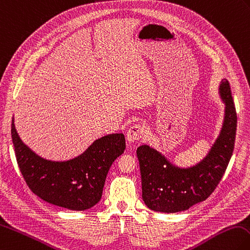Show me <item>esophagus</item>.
Listing matches in <instances>:
<instances>
[{
	"mask_svg": "<svg viewBox=\"0 0 250 250\" xmlns=\"http://www.w3.org/2000/svg\"><path fill=\"white\" fill-rule=\"evenodd\" d=\"M144 134H146V128L141 125H132L130 128L126 132V139L129 143L135 142L137 140H140L143 138Z\"/></svg>",
	"mask_w": 250,
	"mask_h": 250,
	"instance_id": "34e87169",
	"label": "esophagus"
}]
</instances>
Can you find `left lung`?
<instances>
[{"instance_id": "8db88e82", "label": "left lung", "mask_w": 250, "mask_h": 250, "mask_svg": "<svg viewBox=\"0 0 250 250\" xmlns=\"http://www.w3.org/2000/svg\"><path fill=\"white\" fill-rule=\"evenodd\" d=\"M218 93L225 104L223 126L200 162L181 167L147 144L137 148L142 199L149 209L162 213L182 212L204 201L217 187L233 153L237 122L228 80L221 79Z\"/></svg>"}]
</instances>
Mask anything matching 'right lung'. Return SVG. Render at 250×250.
<instances>
[{"label":"right lung","mask_w":250,"mask_h":250,"mask_svg":"<svg viewBox=\"0 0 250 250\" xmlns=\"http://www.w3.org/2000/svg\"><path fill=\"white\" fill-rule=\"evenodd\" d=\"M12 138L17 163L30 189L43 201L73 210H85L101 201L111 165L126 147L123 134H108L74 158L46 159L21 140L14 118Z\"/></svg>","instance_id":"obj_1"}]
</instances>
